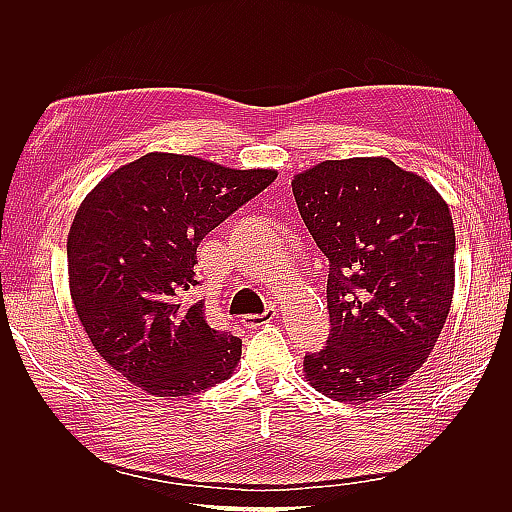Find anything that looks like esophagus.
<instances>
[{"mask_svg":"<svg viewBox=\"0 0 512 512\" xmlns=\"http://www.w3.org/2000/svg\"><path fill=\"white\" fill-rule=\"evenodd\" d=\"M275 318V307H269L265 314H260V316H243V320H241V324L245 329H258V327H262V324H267V322H271Z\"/></svg>","mask_w":512,"mask_h":512,"instance_id":"obj_1","label":"esophagus"}]
</instances>
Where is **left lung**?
<instances>
[{"label": "left lung", "mask_w": 512, "mask_h": 512, "mask_svg": "<svg viewBox=\"0 0 512 512\" xmlns=\"http://www.w3.org/2000/svg\"><path fill=\"white\" fill-rule=\"evenodd\" d=\"M329 260L331 333L309 384L344 404L399 389L436 346L455 290V228L431 183L389 158L327 160L292 179Z\"/></svg>", "instance_id": "1"}]
</instances>
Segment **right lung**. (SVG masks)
<instances>
[{"instance_id": "obj_1", "label": "right lung", "mask_w": 512, "mask_h": 512, "mask_svg": "<svg viewBox=\"0 0 512 512\" xmlns=\"http://www.w3.org/2000/svg\"><path fill=\"white\" fill-rule=\"evenodd\" d=\"M275 177L147 153L83 200L68 235L74 309L96 352L138 389L181 399L232 374L241 339L211 329L203 301L183 294L198 284L200 241Z\"/></svg>"}]
</instances>
